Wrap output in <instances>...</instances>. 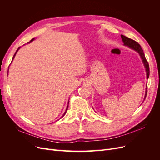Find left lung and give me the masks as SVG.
Returning a JSON list of instances; mask_svg holds the SVG:
<instances>
[{
  "instance_id": "obj_1",
  "label": "left lung",
  "mask_w": 160,
  "mask_h": 160,
  "mask_svg": "<svg viewBox=\"0 0 160 160\" xmlns=\"http://www.w3.org/2000/svg\"><path fill=\"white\" fill-rule=\"evenodd\" d=\"M121 37H122V41L123 42V45L125 46H128L129 48H130L131 49H133L135 51H136L138 52V54L139 55L140 57H141V59L142 60L143 62V64L145 67V69H146V75H147V79L149 78V64L148 62L146 59V57H145V54L143 51V49H142L141 46L139 45V44L135 41L132 39H131L129 38H128L124 35H121ZM147 85H146V94H145V97H144V99H146V95H147Z\"/></svg>"
}]
</instances>
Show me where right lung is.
<instances>
[{"label": "right lung", "mask_w": 160, "mask_h": 160, "mask_svg": "<svg viewBox=\"0 0 160 160\" xmlns=\"http://www.w3.org/2000/svg\"><path fill=\"white\" fill-rule=\"evenodd\" d=\"M34 40H35V38H32V39H31V41H30L29 42H28V43H30V42H32V41H33ZM20 48H21V47H18V49H17V51L15 52V53H14V56H13V57H12V60L14 59V57H15V55H16V54H17V52H18V51L19 49H20ZM69 101H68V104H67V108H66V109H65V113H63V115H62V117H61V118H62V117H63V116H64V115H65V113H66V112H67V109H68V107H69V105H69Z\"/></svg>", "instance_id": "1"}]
</instances>
